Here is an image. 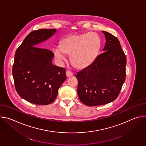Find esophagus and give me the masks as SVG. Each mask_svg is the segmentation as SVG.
Listing matches in <instances>:
<instances>
[{
	"label": "esophagus",
	"mask_w": 146,
	"mask_h": 146,
	"mask_svg": "<svg viewBox=\"0 0 146 146\" xmlns=\"http://www.w3.org/2000/svg\"><path fill=\"white\" fill-rule=\"evenodd\" d=\"M66 76L68 77H71V76H73V73L71 72V71H70V70H68V71H66Z\"/></svg>",
	"instance_id": "esophagus-1"
}]
</instances>
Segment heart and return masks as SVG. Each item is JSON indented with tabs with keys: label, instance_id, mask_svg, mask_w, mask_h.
<instances>
[{
	"label": "heart",
	"instance_id": "heart-1",
	"mask_svg": "<svg viewBox=\"0 0 146 146\" xmlns=\"http://www.w3.org/2000/svg\"><path fill=\"white\" fill-rule=\"evenodd\" d=\"M100 43V38L96 33L73 34L62 39L60 47L54 48V53L59 60H65L66 54L70 55V59L73 66L84 68L95 59Z\"/></svg>",
	"mask_w": 146,
	"mask_h": 146
}]
</instances>
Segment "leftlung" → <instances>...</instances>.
<instances>
[{
	"label": "left lung",
	"instance_id": "obj_1",
	"mask_svg": "<svg viewBox=\"0 0 146 146\" xmlns=\"http://www.w3.org/2000/svg\"><path fill=\"white\" fill-rule=\"evenodd\" d=\"M102 32L106 38L104 52L76 75L78 98L88 106L103 105L114 101L125 80L127 58L119 41L111 33Z\"/></svg>",
	"mask_w": 146,
	"mask_h": 146
}]
</instances>
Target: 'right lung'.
Here are the masks:
<instances>
[{"instance_id":"1","label":"right lung","mask_w":146,"mask_h":146,"mask_svg":"<svg viewBox=\"0 0 146 146\" xmlns=\"http://www.w3.org/2000/svg\"><path fill=\"white\" fill-rule=\"evenodd\" d=\"M56 31L41 29L31 32L15 54L12 73L15 90L22 98L36 105L53 102L66 79L65 69L52 65L54 53L37 47Z\"/></svg>"}]
</instances>
